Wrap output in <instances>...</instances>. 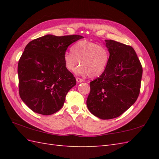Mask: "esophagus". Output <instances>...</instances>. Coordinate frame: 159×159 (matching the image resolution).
<instances>
[{
  "label": "esophagus",
  "instance_id": "esophagus-1",
  "mask_svg": "<svg viewBox=\"0 0 159 159\" xmlns=\"http://www.w3.org/2000/svg\"><path fill=\"white\" fill-rule=\"evenodd\" d=\"M76 82L77 83H82V82H83V80L80 79V78H79V77H76Z\"/></svg>",
  "mask_w": 159,
  "mask_h": 159
}]
</instances>
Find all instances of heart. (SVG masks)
<instances>
[{"instance_id": "heart-1", "label": "heart", "mask_w": 159, "mask_h": 159, "mask_svg": "<svg viewBox=\"0 0 159 159\" xmlns=\"http://www.w3.org/2000/svg\"><path fill=\"white\" fill-rule=\"evenodd\" d=\"M110 54L107 47L98 43L80 40L72 46L71 52L63 55L66 68L79 75H88L90 78L100 76L106 70L109 61Z\"/></svg>"}]
</instances>
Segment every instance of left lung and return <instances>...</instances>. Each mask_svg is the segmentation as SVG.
<instances>
[{
    "label": "left lung",
    "mask_w": 159,
    "mask_h": 159,
    "mask_svg": "<svg viewBox=\"0 0 159 159\" xmlns=\"http://www.w3.org/2000/svg\"><path fill=\"white\" fill-rule=\"evenodd\" d=\"M104 42L109 61L104 73L90 83L87 106L93 116L109 120L119 117L135 102L143 69L131 46L111 39Z\"/></svg>",
    "instance_id": "1"
}]
</instances>
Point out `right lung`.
Wrapping results in <instances>:
<instances>
[{
	"instance_id": "1",
	"label": "right lung",
	"mask_w": 159,
	"mask_h": 159,
	"mask_svg": "<svg viewBox=\"0 0 159 159\" xmlns=\"http://www.w3.org/2000/svg\"><path fill=\"white\" fill-rule=\"evenodd\" d=\"M83 38L46 35L26 46L18 66L19 93L35 113L48 116L61 109L67 92L76 85L63 55L70 44Z\"/></svg>"
}]
</instances>
